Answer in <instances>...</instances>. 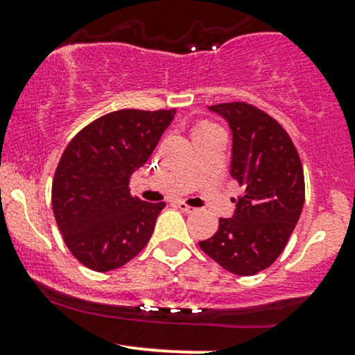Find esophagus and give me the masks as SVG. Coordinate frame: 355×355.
<instances>
[{
	"instance_id": "obj_1",
	"label": "esophagus",
	"mask_w": 355,
	"mask_h": 355,
	"mask_svg": "<svg viewBox=\"0 0 355 355\" xmlns=\"http://www.w3.org/2000/svg\"><path fill=\"white\" fill-rule=\"evenodd\" d=\"M175 206H177L180 211H184V213H192V211H196L194 207H191V206H189V204H185L184 200H180V202H177V204H175Z\"/></svg>"
}]
</instances>
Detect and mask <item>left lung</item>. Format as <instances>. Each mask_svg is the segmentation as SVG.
Wrapping results in <instances>:
<instances>
[{"instance_id":"left-lung-1","label":"left lung","mask_w":355,"mask_h":355,"mask_svg":"<svg viewBox=\"0 0 355 355\" xmlns=\"http://www.w3.org/2000/svg\"><path fill=\"white\" fill-rule=\"evenodd\" d=\"M228 121L234 137L230 175L244 192L232 218L200 249L221 268L250 277L277 261L302 213L306 187L299 153L275 118L247 103L209 106Z\"/></svg>"}]
</instances>
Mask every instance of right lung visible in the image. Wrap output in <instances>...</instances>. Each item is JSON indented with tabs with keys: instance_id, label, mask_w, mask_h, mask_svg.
<instances>
[{
	"instance_id": "right-lung-1",
	"label": "right lung",
	"mask_w": 355,
	"mask_h": 355,
	"mask_svg": "<svg viewBox=\"0 0 355 355\" xmlns=\"http://www.w3.org/2000/svg\"><path fill=\"white\" fill-rule=\"evenodd\" d=\"M175 110H118L82 128L53 178L56 225L84 266L110 271L134 259L151 239L164 202L134 198L128 182L155 151Z\"/></svg>"
}]
</instances>
